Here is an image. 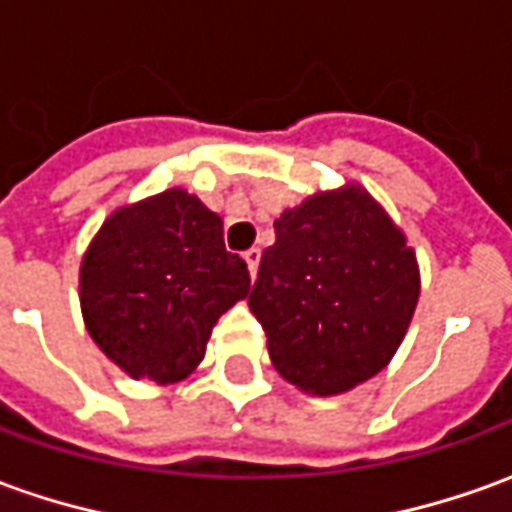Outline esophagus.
Segmentation results:
<instances>
[{"label":"esophagus","mask_w":512,"mask_h":512,"mask_svg":"<svg viewBox=\"0 0 512 512\" xmlns=\"http://www.w3.org/2000/svg\"><path fill=\"white\" fill-rule=\"evenodd\" d=\"M243 260H246V266H249V274L255 277L257 266H260V249H249V252H243Z\"/></svg>","instance_id":"1"}]
</instances>
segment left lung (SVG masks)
I'll return each mask as SVG.
<instances>
[{"mask_svg": "<svg viewBox=\"0 0 512 512\" xmlns=\"http://www.w3.org/2000/svg\"><path fill=\"white\" fill-rule=\"evenodd\" d=\"M274 235L249 308L266 330L277 373L314 395L381 373L420 294L401 229L353 184L285 210Z\"/></svg>", "mask_w": 512, "mask_h": 512, "instance_id": "obj_1", "label": "left lung"}]
</instances>
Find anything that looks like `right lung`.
I'll return each instance as SVG.
<instances>
[{"label": "right lung", "instance_id": "add662e5", "mask_svg": "<svg viewBox=\"0 0 512 512\" xmlns=\"http://www.w3.org/2000/svg\"><path fill=\"white\" fill-rule=\"evenodd\" d=\"M249 294V269L224 246V224L196 196L168 190L123 207L100 227L81 266L86 328L134 378L176 384Z\"/></svg>", "mask_w": 512, "mask_h": 512}]
</instances>
